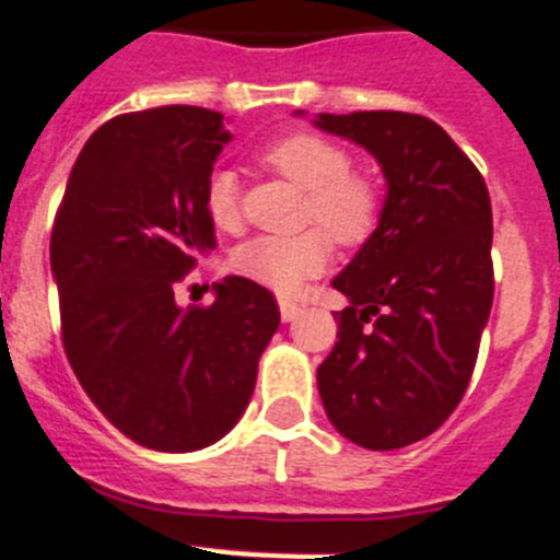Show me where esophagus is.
<instances>
[{"mask_svg":"<svg viewBox=\"0 0 560 560\" xmlns=\"http://www.w3.org/2000/svg\"><path fill=\"white\" fill-rule=\"evenodd\" d=\"M279 310H281V320H284V324H290V320H295V317L301 315V304H295V301H290V299H281Z\"/></svg>","mask_w":560,"mask_h":560,"instance_id":"34e87169","label":"esophagus"}]
</instances>
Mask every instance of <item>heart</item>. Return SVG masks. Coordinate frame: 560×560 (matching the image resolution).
Here are the masks:
<instances>
[{
  "label": "heart",
  "instance_id": "1",
  "mask_svg": "<svg viewBox=\"0 0 560 560\" xmlns=\"http://www.w3.org/2000/svg\"><path fill=\"white\" fill-rule=\"evenodd\" d=\"M265 164L306 192L304 223L295 236H254L231 254V270L279 295H292L326 270L331 240L346 248L374 234L382 214V189L374 178L351 173V155L315 133H292L261 153ZM203 214L220 234L243 229L240 184L231 170H211L203 184Z\"/></svg>",
  "mask_w": 560,
  "mask_h": 560
}]
</instances>
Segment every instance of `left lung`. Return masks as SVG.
<instances>
[{
	"label": "left lung",
	"mask_w": 560,
	"mask_h": 560,
	"mask_svg": "<svg viewBox=\"0 0 560 560\" xmlns=\"http://www.w3.org/2000/svg\"><path fill=\"white\" fill-rule=\"evenodd\" d=\"M315 125L365 148L387 180L380 225L331 281L349 306L317 390L342 438L401 450L452 416L475 371L493 301L491 198L432 119L354 110Z\"/></svg>",
	"instance_id": "1"
}]
</instances>
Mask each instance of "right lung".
<instances>
[{"label":"right lung","instance_id":"obj_1","mask_svg":"<svg viewBox=\"0 0 560 560\" xmlns=\"http://www.w3.org/2000/svg\"><path fill=\"white\" fill-rule=\"evenodd\" d=\"M231 142L223 114L164 105L89 136L55 214L60 331L89 399L130 441L195 452L240 421L279 329L273 292L243 276L214 304H175V281L214 248L203 184Z\"/></svg>","mask_w":560,"mask_h":560}]
</instances>
